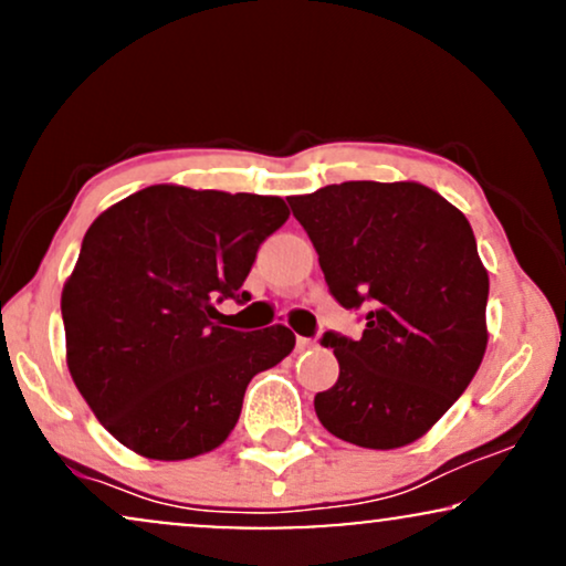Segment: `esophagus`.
Returning <instances> with one entry per match:
<instances>
[{"instance_id":"34e87169","label":"esophagus","mask_w":566,"mask_h":566,"mask_svg":"<svg viewBox=\"0 0 566 566\" xmlns=\"http://www.w3.org/2000/svg\"><path fill=\"white\" fill-rule=\"evenodd\" d=\"M312 347H315V338H304V336L296 338V352H307Z\"/></svg>"}]
</instances>
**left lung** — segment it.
Here are the masks:
<instances>
[{
  "instance_id": "1",
  "label": "left lung",
  "mask_w": 566,
  "mask_h": 566,
  "mask_svg": "<svg viewBox=\"0 0 566 566\" xmlns=\"http://www.w3.org/2000/svg\"><path fill=\"white\" fill-rule=\"evenodd\" d=\"M331 294L368 307L357 342L325 334L338 381L315 413L338 440H421L467 391L488 349L490 277L463 211L421 182H342L291 196Z\"/></svg>"
}]
</instances>
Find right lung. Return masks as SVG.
I'll return each mask as SVG.
<instances>
[{
    "label": "right lung",
    "instance_id": "right-lung-1",
    "mask_svg": "<svg viewBox=\"0 0 566 566\" xmlns=\"http://www.w3.org/2000/svg\"><path fill=\"white\" fill-rule=\"evenodd\" d=\"M277 196L150 185L86 230L63 285L65 363L97 421L153 461L211 453L235 429L259 370L291 355L285 325L217 323L256 249L289 219Z\"/></svg>",
    "mask_w": 566,
    "mask_h": 566
}]
</instances>
